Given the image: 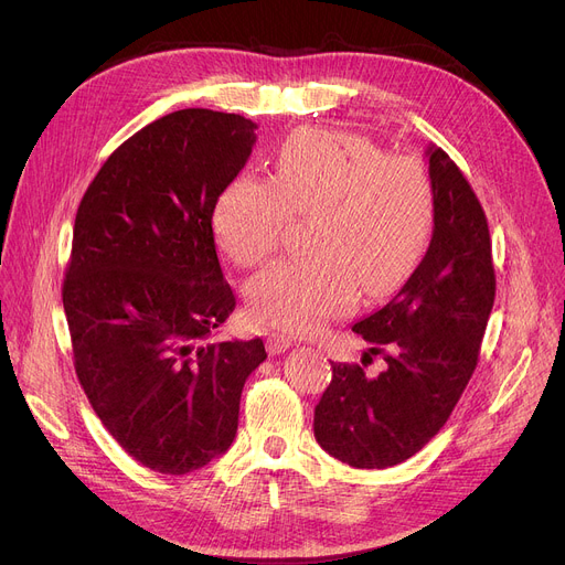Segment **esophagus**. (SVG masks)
Wrapping results in <instances>:
<instances>
[{"mask_svg": "<svg viewBox=\"0 0 565 565\" xmlns=\"http://www.w3.org/2000/svg\"><path fill=\"white\" fill-rule=\"evenodd\" d=\"M290 345H292V339L286 337V334H279V332L267 334V339H265V348H267V352H270V354H281Z\"/></svg>", "mask_w": 565, "mask_h": 565, "instance_id": "34e87169", "label": "esophagus"}]
</instances>
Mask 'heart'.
I'll return each instance as SVG.
<instances>
[{"label": "heart", "mask_w": 565, "mask_h": 565, "mask_svg": "<svg viewBox=\"0 0 565 565\" xmlns=\"http://www.w3.org/2000/svg\"><path fill=\"white\" fill-rule=\"evenodd\" d=\"M292 215L316 220L302 258H284L247 286L256 322L311 334L360 298L394 292L417 267L435 224L422 160L387 156L362 135L300 130L277 156L275 178L243 173L215 207L224 254L241 267L270 256Z\"/></svg>", "instance_id": "b5f03b06"}]
</instances>
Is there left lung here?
<instances>
[{"label":"left lung","instance_id":"1","mask_svg":"<svg viewBox=\"0 0 565 565\" xmlns=\"http://www.w3.org/2000/svg\"><path fill=\"white\" fill-rule=\"evenodd\" d=\"M426 156L435 190L428 252L394 298L352 328L387 369L366 377L360 364H332L313 412L320 447L358 469L412 458L447 424L477 369L494 305L483 205L441 148L430 146Z\"/></svg>","mask_w":565,"mask_h":565}]
</instances>
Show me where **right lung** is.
Listing matches in <instances>:
<instances>
[{
  "label": "right lung",
  "mask_w": 565,
  "mask_h": 565,
  "mask_svg": "<svg viewBox=\"0 0 565 565\" xmlns=\"http://www.w3.org/2000/svg\"><path fill=\"white\" fill-rule=\"evenodd\" d=\"M241 114L178 109L126 139L86 188L62 288L75 373L143 467L188 473L235 437L260 339L211 341L233 313L213 233L256 141Z\"/></svg>",
  "instance_id": "add662e5"
}]
</instances>
